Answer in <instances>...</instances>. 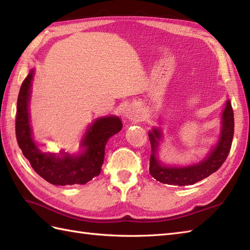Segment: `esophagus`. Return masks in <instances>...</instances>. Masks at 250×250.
Returning a JSON list of instances; mask_svg holds the SVG:
<instances>
[{
	"mask_svg": "<svg viewBox=\"0 0 250 250\" xmlns=\"http://www.w3.org/2000/svg\"><path fill=\"white\" fill-rule=\"evenodd\" d=\"M125 116L130 120H136L139 118V115H138V112L137 109L134 107V106H129L125 112Z\"/></svg>",
	"mask_w": 250,
	"mask_h": 250,
	"instance_id": "34e87169",
	"label": "esophagus"
}]
</instances>
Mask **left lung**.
<instances>
[{"label": "left lung", "instance_id": "1", "mask_svg": "<svg viewBox=\"0 0 250 250\" xmlns=\"http://www.w3.org/2000/svg\"><path fill=\"white\" fill-rule=\"evenodd\" d=\"M234 133V117L233 109L231 106L230 100L226 102V107L222 115V131L218 138L216 146L208 154L207 158L199 163L183 166V167H170L165 166L160 162L158 154V147L162 138V132L158 127H154L149 132L150 144H151V155H150L149 172L156 181L164 184L179 185H191L201 181L218 170V168L224 164L230 152L232 138Z\"/></svg>", "mask_w": 250, "mask_h": 250}]
</instances>
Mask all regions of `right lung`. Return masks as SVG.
I'll return each mask as SVG.
<instances>
[{"instance_id": "1", "label": "right lung", "mask_w": 250, "mask_h": 250, "mask_svg": "<svg viewBox=\"0 0 250 250\" xmlns=\"http://www.w3.org/2000/svg\"><path fill=\"white\" fill-rule=\"evenodd\" d=\"M33 77L34 70L23 81L17 102L16 136L22 153L30 161L33 169L51 184H85L99 176L105 145L109 137L123 129V123L116 116L97 119L87 129L79 154L42 152L33 139L28 113Z\"/></svg>"}]
</instances>
